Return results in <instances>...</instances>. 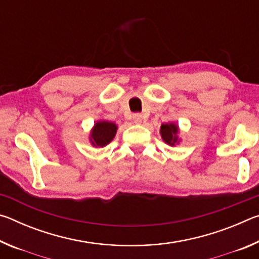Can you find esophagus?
I'll list each match as a JSON object with an SVG mask.
<instances>
[{
    "label": "esophagus",
    "instance_id": "34e87169",
    "mask_svg": "<svg viewBox=\"0 0 259 259\" xmlns=\"http://www.w3.org/2000/svg\"><path fill=\"white\" fill-rule=\"evenodd\" d=\"M143 119H144L143 114H140V113H136V114H134V115H133V120H134L135 123H137V124L142 123Z\"/></svg>",
    "mask_w": 259,
    "mask_h": 259
}]
</instances>
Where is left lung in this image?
<instances>
[{
	"mask_svg": "<svg viewBox=\"0 0 259 259\" xmlns=\"http://www.w3.org/2000/svg\"><path fill=\"white\" fill-rule=\"evenodd\" d=\"M178 131H179L178 125L171 122V123L162 124L160 129V134L165 144H168L170 146H175L176 144L179 143Z\"/></svg>",
	"mask_w": 259,
	"mask_h": 259,
	"instance_id": "1",
	"label": "left lung"
}]
</instances>
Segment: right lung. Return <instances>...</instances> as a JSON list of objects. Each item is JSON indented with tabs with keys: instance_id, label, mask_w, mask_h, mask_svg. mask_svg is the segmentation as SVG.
I'll return each instance as SVG.
<instances>
[{
	"instance_id": "obj_1",
	"label": "right lung",
	"mask_w": 259,
	"mask_h": 259,
	"mask_svg": "<svg viewBox=\"0 0 259 259\" xmlns=\"http://www.w3.org/2000/svg\"><path fill=\"white\" fill-rule=\"evenodd\" d=\"M117 125L113 122L98 121L96 122L90 135V142L95 147L106 146L115 137Z\"/></svg>"
}]
</instances>
